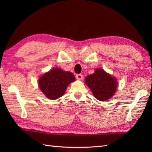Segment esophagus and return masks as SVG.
Masks as SVG:
<instances>
[{"label":"esophagus","instance_id":"34e87169","mask_svg":"<svg viewBox=\"0 0 152 152\" xmlns=\"http://www.w3.org/2000/svg\"><path fill=\"white\" fill-rule=\"evenodd\" d=\"M76 79H77V80H82V78H83V76L82 75V74H76Z\"/></svg>","mask_w":152,"mask_h":152}]
</instances>
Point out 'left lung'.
Here are the masks:
<instances>
[{
  "label": "left lung",
  "instance_id": "left-lung-1",
  "mask_svg": "<svg viewBox=\"0 0 152 152\" xmlns=\"http://www.w3.org/2000/svg\"><path fill=\"white\" fill-rule=\"evenodd\" d=\"M86 83L99 101H106L113 96L117 89L115 78L102 69H96L94 74L86 78Z\"/></svg>",
  "mask_w": 152,
  "mask_h": 152
}]
</instances>
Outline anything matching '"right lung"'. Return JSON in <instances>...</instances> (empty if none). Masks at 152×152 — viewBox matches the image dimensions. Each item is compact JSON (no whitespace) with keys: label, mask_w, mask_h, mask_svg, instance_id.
I'll return each instance as SVG.
<instances>
[{"label":"right lung","mask_w":152,"mask_h":152,"mask_svg":"<svg viewBox=\"0 0 152 152\" xmlns=\"http://www.w3.org/2000/svg\"><path fill=\"white\" fill-rule=\"evenodd\" d=\"M75 80L74 74L60 69H53L38 80L41 91L48 99H57L65 93L69 83Z\"/></svg>","instance_id":"obj_1"}]
</instances>
